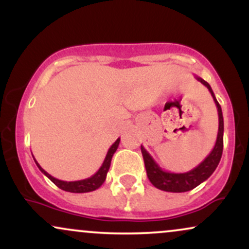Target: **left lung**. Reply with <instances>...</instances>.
<instances>
[{"label":"left lung","instance_id":"obj_1","mask_svg":"<svg viewBox=\"0 0 249 249\" xmlns=\"http://www.w3.org/2000/svg\"><path fill=\"white\" fill-rule=\"evenodd\" d=\"M196 78L208 89V91H210L211 95L213 97L214 102H215L216 107H218L219 115V130L215 145H214L211 153L205 158V160L200 162L198 166L194 167L193 170L188 171V172H167V171L162 170V168L154 161V159L151 157V154L145 150V147L142 146V145L141 146L142 158H144L145 162V168H146V173L151 184H152L154 187L159 188V190L161 191H166V192L181 193L193 190L194 187H196L198 185L204 182L205 180H207L211 176H212V173L215 171L216 166L219 165V161L222 156V148H224V117H222L221 107H220L218 101H216L211 85L198 76H196Z\"/></svg>","mask_w":249,"mask_h":249}]
</instances>
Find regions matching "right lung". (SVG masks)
Returning <instances> with one entry per match:
<instances>
[{"mask_svg": "<svg viewBox=\"0 0 249 249\" xmlns=\"http://www.w3.org/2000/svg\"><path fill=\"white\" fill-rule=\"evenodd\" d=\"M119 142H121V138L117 139V141L111 145V147L108 148L107 153V157H105L104 161H103L102 166L99 167V170L97 171L93 176H91L90 178H87V179L77 180V181H63V180L53 178V177L50 176L47 171H44L41 166H39V164L35 160V159H34V160H35L37 167L41 170V172L43 174H45V176H47L57 187L61 188V190L67 191V192H71V193H87L99 188L103 185V182L105 181V179H107V174L108 172V168H110V165H111V159H112V156L115 154L117 148H118Z\"/></svg>", "mask_w": 249, "mask_h": 249, "instance_id": "obj_1", "label": "right lung"}]
</instances>
